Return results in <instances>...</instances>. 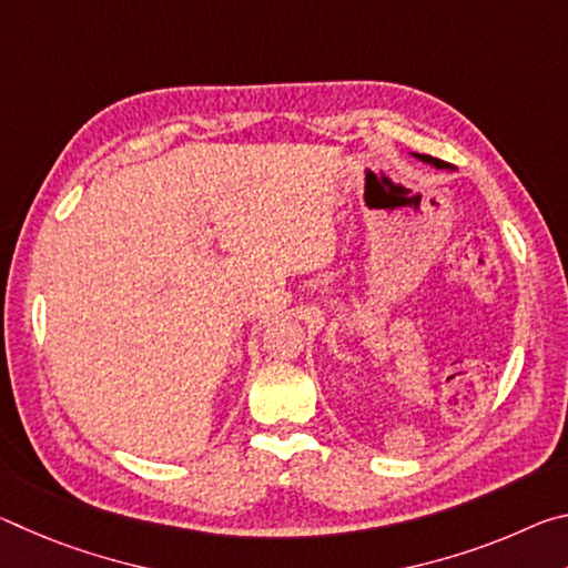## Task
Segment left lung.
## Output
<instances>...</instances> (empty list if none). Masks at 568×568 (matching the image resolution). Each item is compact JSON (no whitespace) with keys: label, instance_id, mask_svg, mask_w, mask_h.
I'll return each instance as SVG.
<instances>
[{"label":"left lung","instance_id":"1","mask_svg":"<svg viewBox=\"0 0 568 568\" xmlns=\"http://www.w3.org/2000/svg\"><path fill=\"white\" fill-rule=\"evenodd\" d=\"M416 158L423 160V162H428V165H434L438 170H450V165H448V162H444V160H436V158H430V155H416Z\"/></svg>","mask_w":568,"mask_h":568}]
</instances>
